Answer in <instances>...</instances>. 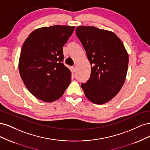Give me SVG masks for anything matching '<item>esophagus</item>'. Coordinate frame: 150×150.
<instances>
[{
    "label": "esophagus",
    "mask_w": 150,
    "mask_h": 150,
    "mask_svg": "<svg viewBox=\"0 0 150 150\" xmlns=\"http://www.w3.org/2000/svg\"><path fill=\"white\" fill-rule=\"evenodd\" d=\"M72 70H73V71L74 72L76 71V66H73L72 67Z\"/></svg>",
    "instance_id": "34e87169"
}]
</instances>
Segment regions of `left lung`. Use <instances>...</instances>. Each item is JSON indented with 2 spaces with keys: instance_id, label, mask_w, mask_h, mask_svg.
<instances>
[{
  "instance_id": "left-lung-1",
  "label": "left lung",
  "mask_w": 150,
  "mask_h": 150,
  "mask_svg": "<svg viewBox=\"0 0 150 150\" xmlns=\"http://www.w3.org/2000/svg\"><path fill=\"white\" fill-rule=\"evenodd\" d=\"M76 34L91 67L89 79L81 88L92 103H108L120 92L125 82L128 54L121 39L112 31L94 26H78Z\"/></svg>"
}]
</instances>
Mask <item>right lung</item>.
Wrapping results in <instances>:
<instances>
[{
	"mask_svg": "<svg viewBox=\"0 0 150 150\" xmlns=\"http://www.w3.org/2000/svg\"><path fill=\"white\" fill-rule=\"evenodd\" d=\"M74 26L56 25L34 30L21 49L19 71L29 91L46 103L59 99L71 81V72L62 63V47Z\"/></svg>",
	"mask_w": 150,
	"mask_h": 150,
	"instance_id": "right-lung-1",
	"label": "right lung"
}]
</instances>
